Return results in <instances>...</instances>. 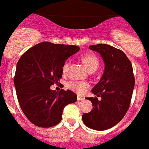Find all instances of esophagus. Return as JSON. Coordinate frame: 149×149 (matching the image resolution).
Here are the masks:
<instances>
[{"label":"esophagus","mask_w":149,"mask_h":149,"mask_svg":"<svg viewBox=\"0 0 149 149\" xmlns=\"http://www.w3.org/2000/svg\"><path fill=\"white\" fill-rule=\"evenodd\" d=\"M84 100V97H79V96L77 97V100H78V101H82V100Z\"/></svg>","instance_id":"34e87169"}]
</instances>
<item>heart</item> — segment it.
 <instances>
[{
    "mask_svg": "<svg viewBox=\"0 0 149 149\" xmlns=\"http://www.w3.org/2000/svg\"><path fill=\"white\" fill-rule=\"evenodd\" d=\"M81 61L84 63L89 72H95L99 66V60L97 57L93 54H86L81 56ZM70 67V61H65L62 66L63 73H66ZM89 86L87 82L84 81H71L67 84V87L72 91L78 94H84Z\"/></svg>",
    "mask_w": 149,
    "mask_h": 149,
    "instance_id": "heart-1",
    "label": "heart"
}]
</instances>
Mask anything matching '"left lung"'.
I'll list each match as a JSON object with an SVG mask.
<instances>
[{
	"instance_id": "left-lung-1",
	"label": "left lung",
	"mask_w": 149,
	"mask_h": 149,
	"mask_svg": "<svg viewBox=\"0 0 149 149\" xmlns=\"http://www.w3.org/2000/svg\"><path fill=\"white\" fill-rule=\"evenodd\" d=\"M89 48L100 54L105 68L100 80L92 89L97 97L86 98L93 109L84 113L82 119L90 128L104 131L120 122L127 113L134 86V73L131 61L121 50L107 44Z\"/></svg>"
}]
</instances>
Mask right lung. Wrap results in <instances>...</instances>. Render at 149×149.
<instances>
[{
    "instance_id": "1",
    "label": "right lung",
    "mask_w": 149,
    "mask_h": 149,
    "mask_svg": "<svg viewBox=\"0 0 149 149\" xmlns=\"http://www.w3.org/2000/svg\"><path fill=\"white\" fill-rule=\"evenodd\" d=\"M79 50L76 45L45 42L27 50L19 58L14 78L17 97L24 115L36 126L58 125L64 107L77 101L72 91L62 89L57 93L50 86L61 79L64 62Z\"/></svg>"
}]
</instances>
